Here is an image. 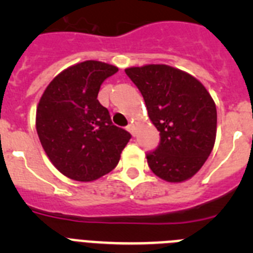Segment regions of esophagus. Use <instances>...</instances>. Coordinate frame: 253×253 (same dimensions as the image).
Here are the masks:
<instances>
[{"mask_svg": "<svg viewBox=\"0 0 253 253\" xmlns=\"http://www.w3.org/2000/svg\"><path fill=\"white\" fill-rule=\"evenodd\" d=\"M126 129H128V131L131 134V135H135V125L129 124L128 128H126Z\"/></svg>", "mask_w": 253, "mask_h": 253, "instance_id": "esophagus-1", "label": "esophagus"}]
</instances>
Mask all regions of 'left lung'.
<instances>
[{
	"instance_id": "left-lung-1",
	"label": "left lung",
	"mask_w": 253,
	"mask_h": 253,
	"mask_svg": "<svg viewBox=\"0 0 253 253\" xmlns=\"http://www.w3.org/2000/svg\"><path fill=\"white\" fill-rule=\"evenodd\" d=\"M142 92L148 116L161 135L147 154L154 175L172 184L184 182L202 169L216 137L213 97L194 76L167 64L125 69Z\"/></svg>"
}]
</instances>
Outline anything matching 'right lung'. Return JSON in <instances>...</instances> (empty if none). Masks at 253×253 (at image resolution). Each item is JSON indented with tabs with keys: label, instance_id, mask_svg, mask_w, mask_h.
<instances>
[{
	"label": "right lung",
	"instance_id": "1",
	"mask_svg": "<svg viewBox=\"0 0 253 253\" xmlns=\"http://www.w3.org/2000/svg\"><path fill=\"white\" fill-rule=\"evenodd\" d=\"M119 68L99 60L73 64L46 86L37 107V131L53 166L90 182L113 171L130 134L113 125L97 100L100 86Z\"/></svg>",
	"mask_w": 253,
	"mask_h": 253
}]
</instances>
